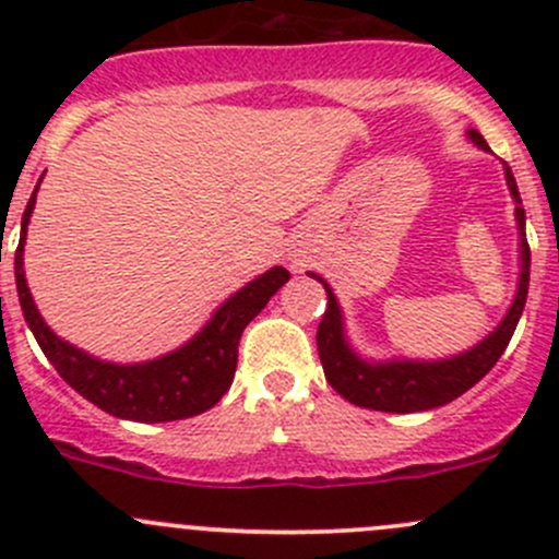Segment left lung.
Listing matches in <instances>:
<instances>
[{
  "mask_svg": "<svg viewBox=\"0 0 559 559\" xmlns=\"http://www.w3.org/2000/svg\"><path fill=\"white\" fill-rule=\"evenodd\" d=\"M471 140L489 151L487 140L481 132L471 129ZM506 180L514 194L516 202V224H520L522 235V275H520V289H516L514 306L509 308L506 319L500 321L498 330L489 337H484L476 348L460 354V357L443 359V362H384V365H368L348 348L346 337H343V321L341 308H337L335 295L330 286L313 275L319 284H324L326 292V308L316 330V346H319L321 368H324L326 381L335 389L341 397L348 403L359 405V408H373V411H389V414H414V411H430L438 405H447L467 392L473 384L484 379L500 354L509 346L511 335L516 330V321L524 311V300H527V284H530V246L524 238V207L520 200V189L516 180L506 167Z\"/></svg>",
  "mask_w": 559,
  "mask_h": 559,
  "instance_id": "8db88e82",
  "label": "left lung"
}]
</instances>
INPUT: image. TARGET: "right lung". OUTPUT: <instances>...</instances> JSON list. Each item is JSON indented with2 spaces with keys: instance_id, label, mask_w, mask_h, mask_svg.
I'll use <instances>...</instances> for the list:
<instances>
[{
  "instance_id": "obj_1",
  "label": "right lung",
  "mask_w": 559,
  "mask_h": 559,
  "mask_svg": "<svg viewBox=\"0 0 559 559\" xmlns=\"http://www.w3.org/2000/svg\"><path fill=\"white\" fill-rule=\"evenodd\" d=\"M37 194V189H35ZM35 194L21 218V240L15 248V286H19L21 311L35 332L39 348L56 373L78 394L118 419L132 421H175L189 419L213 408L227 392L238 368V343L246 324L253 319L270 297L289 281V270L273 267L257 281L229 297L205 330L167 357L143 365L99 362L75 346L56 337L37 313L35 300L24 278V240L26 224L35 211Z\"/></svg>"
}]
</instances>
